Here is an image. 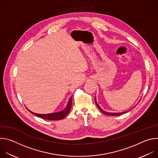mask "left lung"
<instances>
[{"mask_svg": "<svg viewBox=\"0 0 158 158\" xmlns=\"http://www.w3.org/2000/svg\"><path fill=\"white\" fill-rule=\"evenodd\" d=\"M95 102H96V104L97 106L98 107L99 109L102 112H103L104 114H106V115H108V116H119V115L123 114L126 113V112H127V111H125V112H106V111L103 110L100 107V106H99L98 105V104L97 103L96 98H95Z\"/></svg>", "mask_w": 158, "mask_h": 158, "instance_id": "1", "label": "left lung"}]
</instances>
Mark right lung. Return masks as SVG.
I'll return each instance as SVG.
<instances>
[{
    "instance_id": "right-lung-1",
    "label": "right lung",
    "mask_w": 158,
    "mask_h": 158,
    "mask_svg": "<svg viewBox=\"0 0 158 158\" xmlns=\"http://www.w3.org/2000/svg\"><path fill=\"white\" fill-rule=\"evenodd\" d=\"M72 101H73V97H71L68 102H67V106L65 107L64 109H63L62 110L60 111V112H54V113H51V114H37V113H34V112L29 110V111L31 112V113L33 114L34 115H35L36 116L40 118L43 119H46V120H49V121H57V120H60L62 119L63 118H64L67 114L69 113L71 108V106H72Z\"/></svg>"
}]
</instances>
